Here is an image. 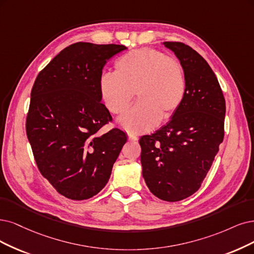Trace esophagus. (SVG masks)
<instances>
[{
    "label": "esophagus",
    "mask_w": 254,
    "mask_h": 254,
    "mask_svg": "<svg viewBox=\"0 0 254 254\" xmlns=\"http://www.w3.org/2000/svg\"><path fill=\"white\" fill-rule=\"evenodd\" d=\"M127 139L129 140V141H137L138 137L136 135H133V134H127Z\"/></svg>",
    "instance_id": "34e87169"
}]
</instances>
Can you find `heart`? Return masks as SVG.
I'll return each instance as SVG.
<instances>
[{
	"label": "heart",
	"instance_id": "1",
	"mask_svg": "<svg viewBox=\"0 0 254 254\" xmlns=\"http://www.w3.org/2000/svg\"><path fill=\"white\" fill-rule=\"evenodd\" d=\"M115 68L116 72L100 76L99 93L107 109L120 115L130 105L136 91L139 101L118 120L127 132H148L161 118H172L181 108L186 77L180 62L159 50L140 48L122 55Z\"/></svg>",
	"mask_w": 254,
	"mask_h": 254
}]
</instances>
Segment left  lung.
<instances>
[{"label": "left lung", "mask_w": 254, "mask_h": 254, "mask_svg": "<svg viewBox=\"0 0 254 254\" xmlns=\"http://www.w3.org/2000/svg\"><path fill=\"white\" fill-rule=\"evenodd\" d=\"M183 65L186 95L165 126L142 136V176L151 192L168 202L198 190L224 139L226 103L208 63L181 42H164Z\"/></svg>", "instance_id": "left-lung-1"}]
</instances>
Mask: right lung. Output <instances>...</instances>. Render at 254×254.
<instances>
[{"label": "right lung", "instance_id": "right-lung-1", "mask_svg": "<svg viewBox=\"0 0 254 254\" xmlns=\"http://www.w3.org/2000/svg\"><path fill=\"white\" fill-rule=\"evenodd\" d=\"M124 45L75 43L39 73L31 90L26 133L37 168L59 193L87 200L108 183L113 164L127 142L100 102L99 78L108 60Z\"/></svg>", "mask_w": 254, "mask_h": 254}]
</instances>
